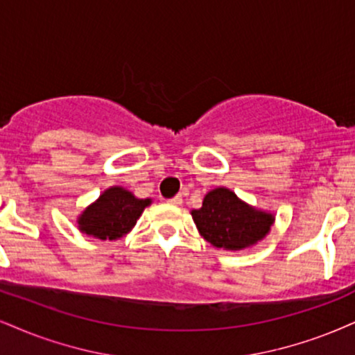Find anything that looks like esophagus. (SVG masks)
<instances>
[{"instance_id":"esophagus-1","label":"esophagus","mask_w":355,"mask_h":355,"mask_svg":"<svg viewBox=\"0 0 355 355\" xmlns=\"http://www.w3.org/2000/svg\"><path fill=\"white\" fill-rule=\"evenodd\" d=\"M168 204H171V205H181L182 204V198H181V196H176V198L168 199Z\"/></svg>"}]
</instances>
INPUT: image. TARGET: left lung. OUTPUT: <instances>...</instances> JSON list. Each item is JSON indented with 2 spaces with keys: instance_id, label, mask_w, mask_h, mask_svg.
Returning a JSON list of instances; mask_svg holds the SVG:
<instances>
[{
  "instance_id": "1",
  "label": "left lung",
  "mask_w": 355,
  "mask_h": 355,
  "mask_svg": "<svg viewBox=\"0 0 355 355\" xmlns=\"http://www.w3.org/2000/svg\"><path fill=\"white\" fill-rule=\"evenodd\" d=\"M191 214L199 234L224 250L252 247L268 234L275 222L273 214L252 207L227 187L207 192L202 207Z\"/></svg>"
}]
</instances>
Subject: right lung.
<instances>
[{"instance_id":"right-lung-1","label":"right lung","mask_w":355,"mask_h":355,"mask_svg":"<svg viewBox=\"0 0 355 355\" xmlns=\"http://www.w3.org/2000/svg\"><path fill=\"white\" fill-rule=\"evenodd\" d=\"M150 204L151 199H138L123 187L113 186L78 216V230L100 240L121 239Z\"/></svg>"}]
</instances>
